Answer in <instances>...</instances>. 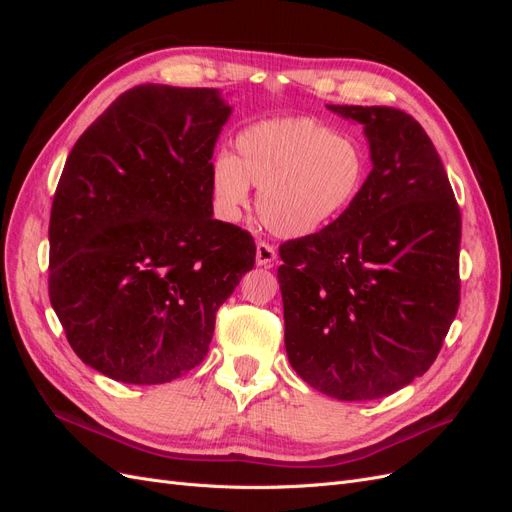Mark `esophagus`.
I'll return each instance as SVG.
<instances>
[{
	"label": "esophagus",
	"mask_w": 512,
	"mask_h": 512,
	"mask_svg": "<svg viewBox=\"0 0 512 512\" xmlns=\"http://www.w3.org/2000/svg\"><path fill=\"white\" fill-rule=\"evenodd\" d=\"M275 260H277L275 247L265 241H258L256 243V265L258 267H273Z\"/></svg>",
	"instance_id": "34e87169"
}]
</instances>
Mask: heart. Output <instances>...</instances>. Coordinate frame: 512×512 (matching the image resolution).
I'll use <instances>...</instances> for the list:
<instances>
[{"instance_id":"heart-1","label":"heart","mask_w":512,"mask_h":512,"mask_svg":"<svg viewBox=\"0 0 512 512\" xmlns=\"http://www.w3.org/2000/svg\"><path fill=\"white\" fill-rule=\"evenodd\" d=\"M369 153L312 117L254 123L237 136V158L220 156L211 194L224 220H237L258 190L256 211L273 235L305 239L346 215L365 190Z\"/></svg>"}]
</instances>
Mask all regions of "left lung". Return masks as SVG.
I'll use <instances>...</instances> for the list:
<instances>
[{"label": "left lung", "mask_w": 512, "mask_h": 512, "mask_svg": "<svg viewBox=\"0 0 512 512\" xmlns=\"http://www.w3.org/2000/svg\"><path fill=\"white\" fill-rule=\"evenodd\" d=\"M327 108L361 123L371 173L335 224L280 247L284 344L316 391L367 401L436 361L459 307L461 213L414 117L391 106Z\"/></svg>", "instance_id": "1"}]
</instances>
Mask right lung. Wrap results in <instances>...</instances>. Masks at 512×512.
<instances>
[{
    "label": "right lung",
    "mask_w": 512,
    "mask_h": 512,
    "mask_svg": "<svg viewBox=\"0 0 512 512\" xmlns=\"http://www.w3.org/2000/svg\"><path fill=\"white\" fill-rule=\"evenodd\" d=\"M222 91L138 85L72 147L53 198L49 297L79 359L164 384L207 356L215 312L254 267L250 232L213 220Z\"/></svg>",
    "instance_id": "obj_1"
}]
</instances>
